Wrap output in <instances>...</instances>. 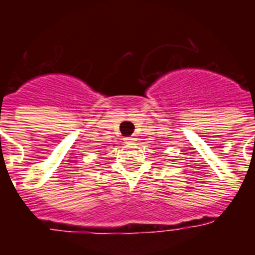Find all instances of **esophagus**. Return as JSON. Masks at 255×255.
<instances>
[{"label":"esophagus","mask_w":255,"mask_h":255,"mask_svg":"<svg viewBox=\"0 0 255 255\" xmlns=\"http://www.w3.org/2000/svg\"><path fill=\"white\" fill-rule=\"evenodd\" d=\"M124 140H126V143H132L135 139H133V137H126Z\"/></svg>","instance_id":"obj_1"}]
</instances>
